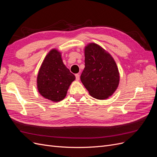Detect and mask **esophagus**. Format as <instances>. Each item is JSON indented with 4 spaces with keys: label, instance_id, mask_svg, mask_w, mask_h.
<instances>
[{
    "label": "esophagus",
    "instance_id": "34e87169",
    "mask_svg": "<svg viewBox=\"0 0 157 157\" xmlns=\"http://www.w3.org/2000/svg\"><path fill=\"white\" fill-rule=\"evenodd\" d=\"M75 77H76V80H79V79H80V75H79V74H76L75 75Z\"/></svg>",
    "mask_w": 157,
    "mask_h": 157
}]
</instances>
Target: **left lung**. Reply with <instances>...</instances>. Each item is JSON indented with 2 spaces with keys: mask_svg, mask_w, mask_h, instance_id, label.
<instances>
[{
  "mask_svg": "<svg viewBox=\"0 0 157 157\" xmlns=\"http://www.w3.org/2000/svg\"><path fill=\"white\" fill-rule=\"evenodd\" d=\"M84 56L81 82L92 97L107 99L119 84L120 74L115 61L101 46L92 42L85 46Z\"/></svg>",
  "mask_w": 157,
  "mask_h": 157,
  "instance_id": "left-lung-1",
  "label": "left lung"
}]
</instances>
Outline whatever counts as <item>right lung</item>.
I'll return each instance as SVG.
<instances>
[{"mask_svg":"<svg viewBox=\"0 0 157 157\" xmlns=\"http://www.w3.org/2000/svg\"><path fill=\"white\" fill-rule=\"evenodd\" d=\"M61 53L52 49L46 56L37 75L38 91L42 96L54 102L63 99L75 76L64 65Z\"/></svg>","mask_w":157,"mask_h":157,"instance_id":"1","label":"right lung"}]
</instances>
